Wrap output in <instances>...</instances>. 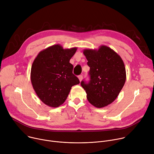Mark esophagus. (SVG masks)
<instances>
[{
	"instance_id": "1",
	"label": "esophagus",
	"mask_w": 154,
	"mask_h": 154,
	"mask_svg": "<svg viewBox=\"0 0 154 154\" xmlns=\"http://www.w3.org/2000/svg\"><path fill=\"white\" fill-rule=\"evenodd\" d=\"M78 77H79V79L80 82H81L82 80V79H83V76L82 75H79Z\"/></svg>"
}]
</instances>
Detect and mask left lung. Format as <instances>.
I'll return each mask as SVG.
<instances>
[{
	"instance_id": "left-lung-1",
	"label": "left lung",
	"mask_w": 154,
	"mask_h": 154,
	"mask_svg": "<svg viewBox=\"0 0 154 154\" xmlns=\"http://www.w3.org/2000/svg\"><path fill=\"white\" fill-rule=\"evenodd\" d=\"M83 54L90 68L88 83L81 82L87 99L97 108L112 103L118 97L126 80L124 63L113 49L100 46L97 49H85Z\"/></svg>"
}]
</instances>
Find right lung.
I'll return each instance as SVG.
<instances>
[{"instance_id":"1","label":"right lung","mask_w":154,"mask_h":154,"mask_svg":"<svg viewBox=\"0 0 154 154\" xmlns=\"http://www.w3.org/2000/svg\"><path fill=\"white\" fill-rule=\"evenodd\" d=\"M77 49H64L61 45H55L41 51L34 60L31 82L39 99L48 106L55 108L62 105L72 86L80 83L69 63Z\"/></svg>"}]
</instances>
